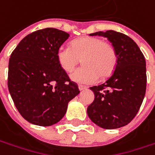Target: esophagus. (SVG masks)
Masks as SVG:
<instances>
[{
    "instance_id": "esophagus-1",
    "label": "esophagus",
    "mask_w": 155,
    "mask_h": 155,
    "mask_svg": "<svg viewBox=\"0 0 155 155\" xmlns=\"http://www.w3.org/2000/svg\"><path fill=\"white\" fill-rule=\"evenodd\" d=\"M78 89H79V91H84V90H86L87 87L84 86V85H78Z\"/></svg>"
}]
</instances>
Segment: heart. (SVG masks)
<instances>
[{
  "label": "heart",
  "instance_id": "obj_1",
  "mask_svg": "<svg viewBox=\"0 0 155 155\" xmlns=\"http://www.w3.org/2000/svg\"><path fill=\"white\" fill-rule=\"evenodd\" d=\"M57 59L66 72L72 71L82 59L84 66L71 74V79L79 84H91L100 77H110L117 62L114 46L96 37H84L74 40L71 46H60L57 51Z\"/></svg>",
  "mask_w": 155,
  "mask_h": 155
}]
</instances>
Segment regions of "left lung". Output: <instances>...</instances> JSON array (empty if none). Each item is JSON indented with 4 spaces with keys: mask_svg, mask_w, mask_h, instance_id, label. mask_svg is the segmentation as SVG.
Returning a JSON list of instances; mask_svg holds the SVG:
<instances>
[{
    "mask_svg": "<svg viewBox=\"0 0 155 155\" xmlns=\"http://www.w3.org/2000/svg\"><path fill=\"white\" fill-rule=\"evenodd\" d=\"M111 42L117 57L115 71L105 83L91 87L95 94L87 114L95 124L106 129L123 127L139 111L147 87L144 55L131 38L113 30L91 33Z\"/></svg>",
    "mask_w": 155,
    "mask_h": 155,
    "instance_id": "1",
    "label": "left lung"
}]
</instances>
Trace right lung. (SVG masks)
Masks as SVG:
<instances>
[{"instance_id": "obj_1", "label": "right lung", "mask_w": 155, "mask_h": 155, "mask_svg": "<svg viewBox=\"0 0 155 155\" xmlns=\"http://www.w3.org/2000/svg\"><path fill=\"white\" fill-rule=\"evenodd\" d=\"M69 36L56 28L40 29L27 35L10 56L8 91L27 122L43 127L55 124L80 92L57 59L58 49Z\"/></svg>"}]
</instances>
